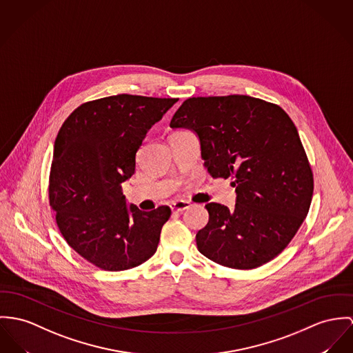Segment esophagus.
Instances as JSON below:
<instances>
[{"mask_svg":"<svg viewBox=\"0 0 353 353\" xmlns=\"http://www.w3.org/2000/svg\"><path fill=\"white\" fill-rule=\"evenodd\" d=\"M190 207V201H184V200H177V201H173V203L170 204V208H172V211H174V212H183L184 210H188Z\"/></svg>","mask_w":353,"mask_h":353,"instance_id":"1","label":"esophagus"}]
</instances>
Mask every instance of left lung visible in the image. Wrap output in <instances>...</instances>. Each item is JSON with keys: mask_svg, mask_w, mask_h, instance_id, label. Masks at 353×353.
Segmentation results:
<instances>
[{"mask_svg": "<svg viewBox=\"0 0 353 353\" xmlns=\"http://www.w3.org/2000/svg\"><path fill=\"white\" fill-rule=\"evenodd\" d=\"M172 129L199 137L214 177H232L234 210L208 203V224L196 234L199 251L221 266L250 270L274 259L309 212L313 173L297 128L279 106L248 95L187 99Z\"/></svg>", "mask_w": 353, "mask_h": 353, "instance_id": "1", "label": "left lung"}]
</instances>
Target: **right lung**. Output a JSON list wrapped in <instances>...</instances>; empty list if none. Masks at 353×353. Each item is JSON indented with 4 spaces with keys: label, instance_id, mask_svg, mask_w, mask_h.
Listing matches in <instances>:
<instances>
[{
    "label": "right lung",
    "instance_id": "right-lung-1",
    "mask_svg": "<svg viewBox=\"0 0 353 353\" xmlns=\"http://www.w3.org/2000/svg\"><path fill=\"white\" fill-rule=\"evenodd\" d=\"M177 99L119 94L83 103L60 128L50 176V204L81 256L108 272L129 270L157 250L170 208L128 205L122 184L136 172L149 129Z\"/></svg>",
    "mask_w": 353,
    "mask_h": 353
}]
</instances>
